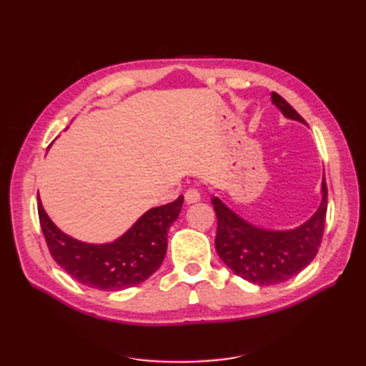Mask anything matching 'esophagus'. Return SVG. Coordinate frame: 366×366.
<instances>
[{"label":"esophagus","instance_id":"1","mask_svg":"<svg viewBox=\"0 0 366 366\" xmlns=\"http://www.w3.org/2000/svg\"><path fill=\"white\" fill-rule=\"evenodd\" d=\"M184 198H185V203L192 204V203H197V201L201 199L199 192L197 189H189L187 192L184 193Z\"/></svg>","mask_w":366,"mask_h":366}]
</instances>
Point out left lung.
Masks as SVG:
<instances>
[{"instance_id": "8db88e82", "label": "left lung", "mask_w": 366, "mask_h": 366, "mask_svg": "<svg viewBox=\"0 0 366 366\" xmlns=\"http://www.w3.org/2000/svg\"><path fill=\"white\" fill-rule=\"evenodd\" d=\"M270 99L287 118L307 124L277 92H272ZM212 204L217 215L215 248L222 261L240 278L269 286L297 275L315 259L322 242L327 215V184L322 179V203L317 212L292 231L254 228L231 212L219 198H214Z\"/></svg>"}]
</instances>
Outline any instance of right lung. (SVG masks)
<instances>
[{
    "label": "right lung",
    "mask_w": 366,
    "mask_h": 366,
    "mask_svg": "<svg viewBox=\"0 0 366 366\" xmlns=\"http://www.w3.org/2000/svg\"><path fill=\"white\" fill-rule=\"evenodd\" d=\"M182 203L181 195L173 203L151 209L122 237L104 245L79 242L61 232L45 214L41 199L37 212L50 254L69 275L94 290L121 291L144 282L160 267L167 254L168 229Z\"/></svg>",
    "instance_id": "obj_1"
}]
</instances>
